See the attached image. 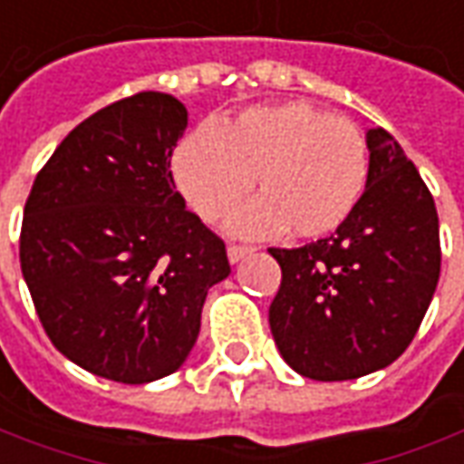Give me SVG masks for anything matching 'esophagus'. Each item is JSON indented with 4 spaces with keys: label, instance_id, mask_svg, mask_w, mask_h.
Wrapping results in <instances>:
<instances>
[{
    "label": "esophagus",
    "instance_id": "1",
    "mask_svg": "<svg viewBox=\"0 0 464 464\" xmlns=\"http://www.w3.org/2000/svg\"><path fill=\"white\" fill-rule=\"evenodd\" d=\"M248 254H254V246H228V261H231V264H238V261L248 256Z\"/></svg>",
    "mask_w": 464,
    "mask_h": 464
}]
</instances>
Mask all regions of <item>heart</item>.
I'll use <instances>...</instances> for the list:
<instances>
[{
    "label": "heart",
    "mask_w": 464,
    "mask_h": 464,
    "mask_svg": "<svg viewBox=\"0 0 464 464\" xmlns=\"http://www.w3.org/2000/svg\"><path fill=\"white\" fill-rule=\"evenodd\" d=\"M172 175L190 208L218 223L228 218L256 178V198L231 228L299 238L338 231L355 213L368 182V141L358 124L304 101L251 106L233 121L195 129L172 160Z\"/></svg>",
    "instance_id": "b5f03b06"
}]
</instances>
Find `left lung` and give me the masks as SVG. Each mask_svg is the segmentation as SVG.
<instances>
[{"instance_id":"8db88e82","label":"left lung","mask_w":464,"mask_h":464,"mask_svg":"<svg viewBox=\"0 0 464 464\" xmlns=\"http://www.w3.org/2000/svg\"><path fill=\"white\" fill-rule=\"evenodd\" d=\"M368 182L327 238L269 248L282 285L269 307L276 348L299 376L351 381L391 365L417 335L440 282L430 188L386 129H368Z\"/></svg>"}]
</instances>
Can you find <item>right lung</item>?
<instances>
[{"mask_svg": "<svg viewBox=\"0 0 464 464\" xmlns=\"http://www.w3.org/2000/svg\"><path fill=\"white\" fill-rule=\"evenodd\" d=\"M188 109L144 91L101 109L37 172L20 233L22 276L47 338L88 373L150 383L200 333L226 244L185 208L169 157Z\"/></svg>", "mask_w": 464, "mask_h": 464, "instance_id": "1", "label": "right lung"}]
</instances>
